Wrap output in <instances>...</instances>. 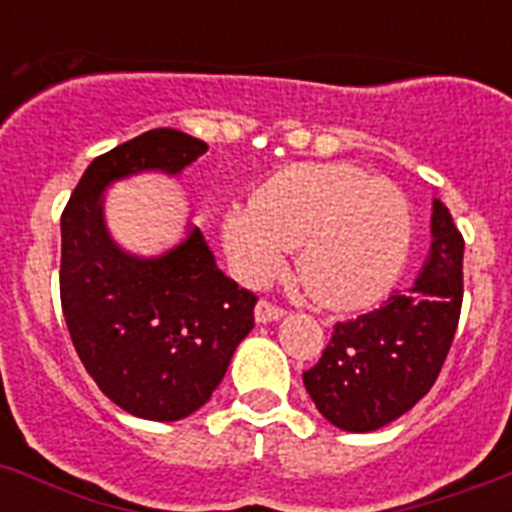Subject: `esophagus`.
<instances>
[{"label": "esophagus", "mask_w": 512, "mask_h": 512, "mask_svg": "<svg viewBox=\"0 0 512 512\" xmlns=\"http://www.w3.org/2000/svg\"><path fill=\"white\" fill-rule=\"evenodd\" d=\"M283 314H286V309H283V306H278V304H273V301H268V299H262L260 304L255 306V319H257V322H262V324L278 322Z\"/></svg>", "instance_id": "1"}]
</instances>
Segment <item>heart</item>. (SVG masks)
<instances>
[{"label": "heart", "mask_w": 512, "mask_h": 512, "mask_svg": "<svg viewBox=\"0 0 512 512\" xmlns=\"http://www.w3.org/2000/svg\"><path fill=\"white\" fill-rule=\"evenodd\" d=\"M224 250L244 281L278 273L296 247V273L311 299L358 309L381 299L412 247V208L389 180L350 164H293L226 213Z\"/></svg>", "instance_id": "obj_1"}]
</instances>
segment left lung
Masks as SVG:
<instances>
[{
    "mask_svg": "<svg viewBox=\"0 0 512 512\" xmlns=\"http://www.w3.org/2000/svg\"><path fill=\"white\" fill-rule=\"evenodd\" d=\"M430 231L433 244L415 286L337 322L319 363L304 373L309 397L335 428H384L428 394L446 363L464 299V237L438 198Z\"/></svg>",
    "mask_w": 512,
    "mask_h": 512,
    "instance_id": "left-lung-1",
    "label": "left lung"
}]
</instances>
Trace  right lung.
Masks as SVG:
<instances>
[{
  "label": "right lung",
  "mask_w": 512,
  "mask_h": 512,
  "mask_svg": "<svg viewBox=\"0 0 512 512\" xmlns=\"http://www.w3.org/2000/svg\"><path fill=\"white\" fill-rule=\"evenodd\" d=\"M206 141L154 128L100 154L61 213V309L95 384L144 420L193 415L221 384L231 355L255 327L257 296L216 268L201 229L159 257L110 239L102 190L136 172L177 175Z\"/></svg>",
  "instance_id": "1"
}]
</instances>
